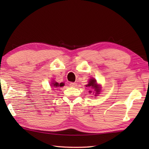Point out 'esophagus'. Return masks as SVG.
I'll return each mask as SVG.
<instances>
[{"mask_svg": "<svg viewBox=\"0 0 149 149\" xmlns=\"http://www.w3.org/2000/svg\"><path fill=\"white\" fill-rule=\"evenodd\" d=\"M70 86L71 87H76L77 86V83H70Z\"/></svg>", "mask_w": 149, "mask_h": 149, "instance_id": "1", "label": "esophagus"}]
</instances>
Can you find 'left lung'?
I'll return each instance as SVG.
<instances>
[{
  "instance_id": "8db88e82",
  "label": "left lung",
  "mask_w": 149,
  "mask_h": 149,
  "mask_svg": "<svg viewBox=\"0 0 149 149\" xmlns=\"http://www.w3.org/2000/svg\"><path fill=\"white\" fill-rule=\"evenodd\" d=\"M86 87H91V88H93L95 91L96 94H99L100 92V88H99V86L97 85V84L96 83V80L95 79H91L89 81V83H88V84L86 85ZM90 92L91 93V91H90Z\"/></svg>"
}]
</instances>
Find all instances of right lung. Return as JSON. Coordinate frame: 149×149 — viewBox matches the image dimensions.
Wrapping results in <instances>:
<instances>
[{"instance_id": "add662e5", "label": "right lung", "mask_w": 149, "mask_h": 149, "mask_svg": "<svg viewBox=\"0 0 149 149\" xmlns=\"http://www.w3.org/2000/svg\"><path fill=\"white\" fill-rule=\"evenodd\" d=\"M52 86H53V87H59V86H64V83H60V84H59V83H56V82H54V83H52Z\"/></svg>"}]
</instances>
